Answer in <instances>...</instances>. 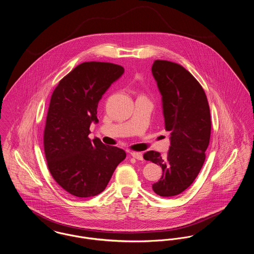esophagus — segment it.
Returning <instances> with one entry per match:
<instances>
[{
    "label": "esophagus",
    "mask_w": 254,
    "mask_h": 254,
    "mask_svg": "<svg viewBox=\"0 0 254 254\" xmlns=\"http://www.w3.org/2000/svg\"><path fill=\"white\" fill-rule=\"evenodd\" d=\"M130 155H131L134 159H136V160H139V161L143 160V154L140 153V152H131Z\"/></svg>",
    "instance_id": "esophagus-1"
}]
</instances>
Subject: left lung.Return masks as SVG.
<instances>
[{"label": "left lung", "instance_id": "obj_1", "mask_svg": "<svg viewBox=\"0 0 254 254\" xmlns=\"http://www.w3.org/2000/svg\"><path fill=\"white\" fill-rule=\"evenodd\" d=\"M152 74L162 94L166 130L170 132L167 157L148 151L143 158L163 169L161 179L152 185L161 197L185 191L201 169L210 138V111L203 88L181 65L155 60Z\"/></svg>", "mask_w": 254, "mask_h": 254}]
</instances>
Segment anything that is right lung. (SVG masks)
<instances>
[{
    "label": "right lung",
    "mask_w": 254,
    "mask_h": 254,
    "mask_svg": "<svg viewBox=\"0 0 254 254\" xmlns=\"http://www.w3.org/2000/svg\"><path fill=\"white\" fill-rule=\"evenodd\" d=\"M125 72L107 62H84L74 68L53 92L44 131L50 172L69 194L88 197L106 188L126 152L88 138L91 123L105 91Z\"/></svg>",
    "instance_id": "1"
}]
</instances>
